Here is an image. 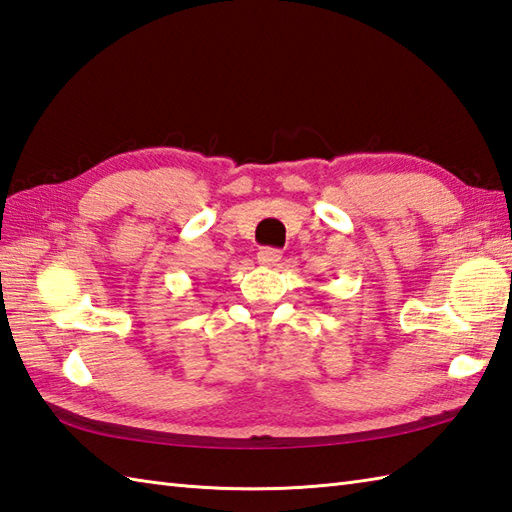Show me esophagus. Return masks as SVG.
I'll list each match as a JSON object with an SVG mask.
<instances>
[{
	"mask_svg": "<svg viewBox=\"0 0 512 512\" xmlns=\"http://www.w3.org/2000/svg\"><path fill=\"white\" fill-rule=\"evenodd\" d=\"M279 259H281L279 248L266 246V248H261V251L257 253V261H259V264H264V266H275Z\"/></svg>",
	"mask_w": 512,
	"mask_h": 512,
	"instance_id": "obj_1",
	"label": "esophagus"
}]
</instances>
